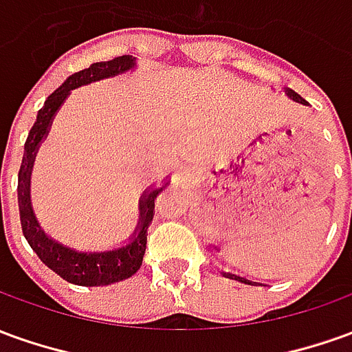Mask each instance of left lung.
Masks as SVG:
<instances>
[{"label":"left lung","mask_w":352,"mask_h":352,"mask_svg":"<svg viewBox=\"0 0 352 352\" xmlns=\"http://www.w3.org/2000/svg\"><path fill=\"white\" fill-rule=\"evenodd\" d=\"M286 95H287V97H289V99H292V100H296V102H299V104H305V107L309 104V102H307V100H305L303 97H301V95H297L296 91L286 89ZM223 276H225V278L238 280V282H244V284H252V286H253V284H257V282H252V280L244 278V276H238V274H232V272H223Z\"/></svg>","instance_id":"left-lung-1"}]
</instances>
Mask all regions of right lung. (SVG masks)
Returning <instances> with one entry per match:
<instances>
[{"instance_id": "1", "label": "right lung", "mask_w": 352, "mask_h": 352, "mask_svg": "<svg viewBox=\"0 0 352 352\" xmlns=\"http://www.w3.org/2000/svg\"><path fill=\"white\" fill-rule=\"evenodd\" d=\"M131 68H135V56L122 55L104 63H93L89 68L68 76L66 82L47 97L43 108L38 112L36 124L32 125L28 139L24 142V156H22L19 186H16L22 234L49 269L56 272L60 278H65L66 282L78 284V286H108V284L133 276L135 272L141 269L142 257L146 252V230L154 217V201L169 183H164L160 188L142 194L139 201V211H141L139 225L135 228L129 244L110 250V252H76L72 248H66L53 238H49L39 227L30 201L32 166L38 154L39 142L47 137L56 110L63 107L70 91L87 83L104 80V78H114L118 74H124Z\"/></svg>"}]
</instances>
